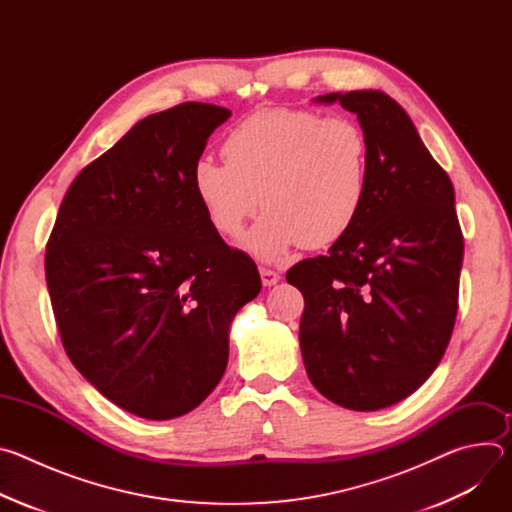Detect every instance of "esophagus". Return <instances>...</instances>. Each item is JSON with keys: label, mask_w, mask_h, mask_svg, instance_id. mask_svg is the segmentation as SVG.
<instances>
[{"label": "esophagus", "mask_w": 512, "mask_h": 512, "mask_svg": "<svg viewBox=\"0 0 512 512\" xmlns=\"http://www.w3.org/2000/svg\"><path fill=\"white\" fill-rule=\"evenodd\" d=\"M259 273H261V281H263L265 287H271V285H275V283L281 279L277 271L267 269V267H259Z\"/></svg>", "instance_id": "obj_1"}]
</instances>
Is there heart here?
Masks as SVG:
<instances>
[{
  "label": "heart",
  "instance_id": "heart-1",
  "mask_svg": "<svg viewBox=\"0 0 512 512\" xmlns=\"http://www.w3.org/2000/svg\"><path fill=\"white\" fill-rule=\"evenodd\" d=\"M227 162L200 156L190 182L208 223L239 237L263 206L267 212L243 247L279 261L298 245L324 249L358 221L369 192V139L348 117L304 109H263L225 139Z\"/></svg>",
  "mask_w": 512,
  "mask_h": 512
}]
</instances>
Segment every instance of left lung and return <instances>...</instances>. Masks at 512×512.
Listing matches in <instances>:
<instances>
[{
  "label": "left lung",
  "instance_id": "1",
  "mask_svg": "<svg viewBox=\"0 0 512 512\" xmlns=\"http://www.w3.org/2000/svg\"><path fill=\"white\" fill-rule=\"evenodd\" d=\"M314 101L356 115L369 139V192L328 255L285 279L306 302L300 348L312 385L340 407L377 411L417 391L448 348L464 257L454 186L387 93Z\"/></svg>",
  "mask_w": 512,
  "mask_h": 512
}]
</instances>
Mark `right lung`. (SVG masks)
Here are the masks:
<instances>
[{
	"instance_id": "obj_1",
	"label": "right lung",
	"mask_w": 512,
	"mask_h": 512,
	"mask_svg": "<svg viewBox=\"0 0 512 512\" xmlns=\"http://www.w3.org/2000/svg\"><path fill=\"white\" fill-rule=\"evenodd\" d=\"M225 107L182 103L137 121L70 184L46 245L62 346L111 403L174 419L223 379L237 312L259 296L245 253L218 235L190 170Z\"/></svg>"
}]
</instances>
